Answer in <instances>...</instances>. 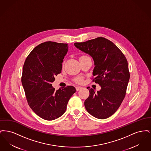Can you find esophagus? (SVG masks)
I'll return each mask as SVG.
<instances>
[{"label":"esophagus","instance_id":"34e87169","mask_svg":"<svg viewBox=\"0 0 151 151\" xmlns=\"http://www.w3.org/2000/svg\"><path fill=\"white\" fill-rule=\"evenodd\" d=\"M81 88V86H76V91H79V90H80V89Z\"/></svg>","mask_w":151,"mask_h":151}]
</instances>
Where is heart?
I'll list each match as a JSON object with an SVG mask.
<instances>
[{"label": "heart", "instance_id": "obj_1", "mask_svg": "<svg viewBox=\"0 0 151 151\" xmlns=\"http://www.w3.org/2000/svg\"><path fill=\"white\" fill-rule=\"evenodd\" d=\"M83 56H86V55H83V56H81V57H83ZM75 81L77 82V83H81L82 82V81H83V78H81V77H79V78H76V79H75Z\"/></svg>", "mask_w": 151, "mask_h": 151}]
</instances>
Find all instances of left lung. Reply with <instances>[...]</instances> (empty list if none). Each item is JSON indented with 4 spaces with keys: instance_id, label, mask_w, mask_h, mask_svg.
I'll use <instances>...</instances> for the list:
<instances>
[{
    "instance_id": "1",
    "label": "left lung",
    "mask_w": 151,
    "mask_h": 151,
    "mask_svg": "<svg viewBox=\"0 0 151 151\" xmlns=\"http://www.w3.org/2000/svg\"><path fill=\"white\" fill-rule=\"evenodd\" d=\"M74 45L93 58L92 81L101 87L97 93L87 87L89 96L84 102L86 109L97 118H108L119 108L126 95L129 79L127 59L114 43L104 37Z\"/></svg>"
}]
</instances>
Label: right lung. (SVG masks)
Returning a JSON list of instances; mask_svg holds the SVG:
<instances>
[{
    "label": "right lung",
    "mask_w": 151,
    "mask_h": 151,
    "mask_svg": "<svg viewBox=\"0 0 151 151\" xmlns=\"http://www.w3.org/2000/svg\"><path fill=\"white\" fill-rule=\"evenodd\" d=\"M68 51L67 43L47 41L37 46L25 59L22 85L32 110L43 119L52 121L63 115L68 102L76 92L68 86L55 91L51 83L61 73Z\"/></svg>",
    "instance_id": "obj_1"
}]
</instances>
